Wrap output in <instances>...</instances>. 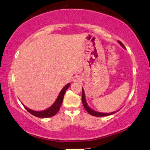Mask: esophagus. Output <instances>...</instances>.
I'll use <instances>...</instances> for the list:
<instances>
[{
    "mask_svg": "<svg viewBox=\"0 0 150 150\" xmlns=\"http://www.w3.org/2000/svg\"><path fill=\"white\" fill-rule=\"evenodd\" d=\"M79 80H80V79L78 77V76H75V77L73 78V81H79Z\"/></svg>",
    "mask_w": 150,
    "mask_h": 150,
    "instance_id": "obj_1",
    "label": "esophagus"
}]
</instances>
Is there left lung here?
Wrapping results in <instances>:
<instances>
[{
	"instance_id": "left-lung-1",
	"label": "left lung",
	"mask_w": 150,
	"mask_h": 150,
	"mask_svg": "<svg viewBox=\"0 0 150 150\" xmlns=\"http://www.w3.org/2000/svg\"><path fill=\"white\" fill-rule=\"evenodd\" d=\"M118 43L120 44L124 48H125L124 45H123L122 43L121 42L118 41ZM82 102H83V105L84 106V108H85V110L87 111V112L88 114H90L91 115H93L94 116H108V115H111L115 114L116 112H118V110H117L116 112H113L111 113H103V112H98L95 111L91 109V108H89V106L87 105V103L86 102V99H85V92H84V89L83 88L82 90Z\"/></svg>"
}]
</instances>
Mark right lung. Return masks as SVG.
Masks as SVG:
<instances>
[{"label":"right lung","mask_w":150,"mask_h":150,"mask_svg":"<svg viewBox=\"0 0 150 150\" xmlns=\"http://www.w3.org/2000/svg\"><path fill=\"white\" fill-rule=\"evenodd\" d=\"M70 86V83H68L67 85H66L64 87L62 88V90L61 91L59 96L57 98V100H55V102L53 104L52 106H51L49 108L46 109V110H43V111H34L32 110H30L28 108H27L26 106H24V108L26 109L28 112L31 114V115H34L36 117L38 118H49L52 117V116H54L57 113V112L59 111V108L62 106V104L63 100V96H64L66 90Z\"/></svg>","instance_id":"add662e5"}]
</instances>
